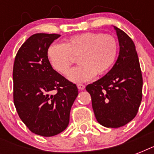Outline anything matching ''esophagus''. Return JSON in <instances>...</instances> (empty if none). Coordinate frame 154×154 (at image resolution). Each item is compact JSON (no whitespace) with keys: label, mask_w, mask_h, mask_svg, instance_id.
<instances>
[{"label":"esophagus","mask_w":154,"mask_h":154,"mask_svg":"<svg viewBox=\"0 0 154 154\" xmlns=\"http://www.w3.org/2000/svg\"><path fill=\"white\" fill-rule=\"evenodd\" d=\"M77 88H78V89H80V90H84L85 88V86L84 85L82 84H77Z\"/></svg>","instance_id":"34e87169"}]
</instances>
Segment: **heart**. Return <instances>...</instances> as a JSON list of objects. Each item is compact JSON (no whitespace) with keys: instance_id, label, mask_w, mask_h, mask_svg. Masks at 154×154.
<instances>
[{"instance_id":"1","label":"heart","mask_w":154,"mask_h":154,"mask_svg":"<svg viewBox=\"0 0 154 154\" xmlns=\"http://www.w3.org/2000/svg\"><path fill=\"white\" fill-rule=\"evenodd\" d=\"M72 54L78 55L79 66L72 68L68 79L82 83L93 79L96 74H104L114 65L118 54L117 40L110 35L85 32L75 35L64 44L53 43L48 47L47 58L52 67L65 75L72 64Z\"/></svg>"}]
</instances>
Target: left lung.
Instances as JSON below:
<instances>
[{
	"mask_svg": "<svg viewBox=\"0 0 154 154\" xmlns=\"http://www.w3.org/2000/svg\"><path fill=\"white\" fill-rule=\"evenodd\" d=\"M119 42V55L112 68L86 90L98 123L119 128L131 122L142 99V75L135 45L128 35L113 26Z\"/></svg>",
	"mask_w": 154,
	"mask_h": 154,
	"instance_id": "8db88e82",
	"label": "left lung"
}]
</instances>
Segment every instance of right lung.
I'll return each instance as SVG.
<instances>
[{"label": "right lung", "instance_id": "add662e5", "mask_svg": "<svg viewBox=\"0 0 154 154\" xmlns=\"http://www.w3.org/2000/svg\"><path fill=\"white\" fill-rule=\"evenodd\" d=\"M60 35L36 33L21 45L13 70V101L19 117L33 134L52 137L67 128L77 85L52 68L46 52Z\"/></svg>", "mask_w": 154, "mask_h": 154}]
</instances>
